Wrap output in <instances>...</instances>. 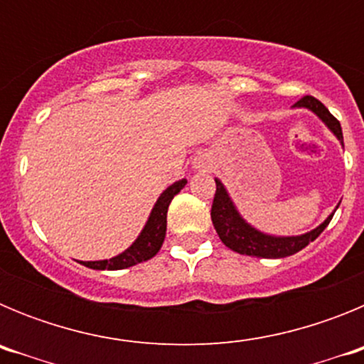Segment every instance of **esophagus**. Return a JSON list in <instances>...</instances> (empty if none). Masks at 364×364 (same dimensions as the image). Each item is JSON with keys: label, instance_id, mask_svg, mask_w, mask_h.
<instances>
[{"label": "esophagus", "instance_id": "esophagus-1", "mask_svg": "<svg viewBox=\"0 0 364 364\" xmlns=\"http://www.w3.org/2000/svg\"><path fill=\"white\" fill-rule=\"evenodd\" d=\"M193 167H195V169H202V171H204V169H210L211 167L210 154L202 153L198 154V156H195V159H193Z\"/></svg>", "mask_w": 364, "mask_h": 364}]
</instances>
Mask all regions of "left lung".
<instances>
[{
    "label": "left lung",
    "mask_w": 364,
    "mask_h": 364,
    "mask_svg": "<svg viewBox=\"0 0 364 364\" xmlns=\"http://www.w3.org/2000/svg\"><path fill=\"white\" fill-rule=\"evenodd\" d=\"M294 107H304L311 111L314 114L323 120L328 129L336 134V138L343 146V131H341V124L332 112L328 111L319 100L314 96H304L294 105ZM217 184V191H215L213 205H211V220L217 230L218 237L230 250L240 253V255L259 257V259H284L294 253L301 252L302 247H306L308 244L314 242L317 237L324 231V228L330 224L333 217L328 215L326 220L323 224L315 228V230L308 231L304 235H295V237H275V235H268L253 228L252 224H247L239 213V210L235 208L233 200H231L230 193L224 188L220 180L215 178ZM339 205H336V210Z\"/></svg>",
    "instance_id": "obj_1"
}]
</instances>
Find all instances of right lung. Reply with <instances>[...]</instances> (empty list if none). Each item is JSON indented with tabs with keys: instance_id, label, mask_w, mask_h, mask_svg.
I'll return each instance as SVG.
<instances>
[{
	"instance_id": "obj_1",
	"label": "right lung",
	"mask_w": 364,
	"mask_h": 364,
	"mask_svg": "<svg viewBox=\"0 0 364 364\" xmlns=\"http://www.w3.org/2000/svg\"><path fill=\"white\" fill-rule=\"evenodd\" d=\"M186 184H188V180L186 178L178 180V182L169 186V188L160 195L156 204H154L153 210H151V215L149 218H147L144 230L140 231L136 240H134L125 252H122L120 255L117 257H112V259L89 260V262H83L82 260V264L91 269H125L138 264V262L153 259V257L160 252L164 239H166L167 208L171 204L173 197H175L176 193H180V189L184 188Z\"/></svg>"
}]
</instances>
